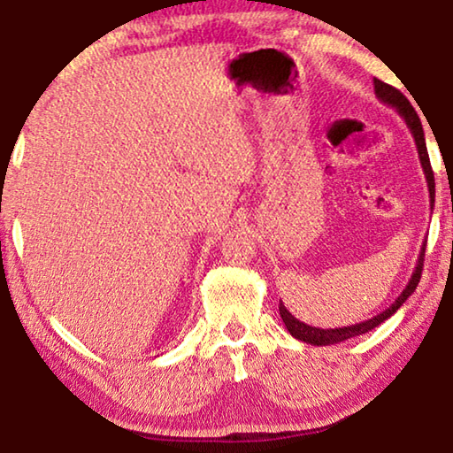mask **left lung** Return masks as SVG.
<instances>
[{
  "mask_svg": "<svg viewBox=\"0 0 453 453\" xmlns=\"http://www.w3.org/2000/svg\"><path fill=\"white\" fill-rule=\"evenodd\" d=\"M373 90H375V96H378L380 102H384V104L392 106L394 111H396L400 117L404 119L406 127H409L411 133H412V137H415L417 151H418V160H420V165H423V172H425V178H426V188H429V203H431V211H433V207H435V178H433L429 154H426L425 133H423V125H420L418 114H417L415 108H412L409 98H406L400 90H396V88L384 84V81H381V80H373ZM425 248H426V240L423 242V246H420L417 266H415V271H412V275L409 279V285H406V288L403 289V293H400V296L396 297V302H394L388 310L380 311L378 316L369 318V320H365V322L351 324V326L316 328V326H310V324H305L302 320H297V318L293 316L288 308H285L283 302H279V314H281V318H283L285 328L289 330V334L293 336V339H297V341H302V342H308V345H314V347L334 345V342H342V341L353 339V336H359V334L369 333V330H373L375 326H380L381 322H386L392 314H396V310L400 308V305H403L406 299H409L412 293H415L417 285L420 281V271H423Z\"/></svg>",
  "mask_w": 453,
  "mask_h": 453,
  "instance_id": "obj_1",
  "label": "left lung"
}]
</instances>
